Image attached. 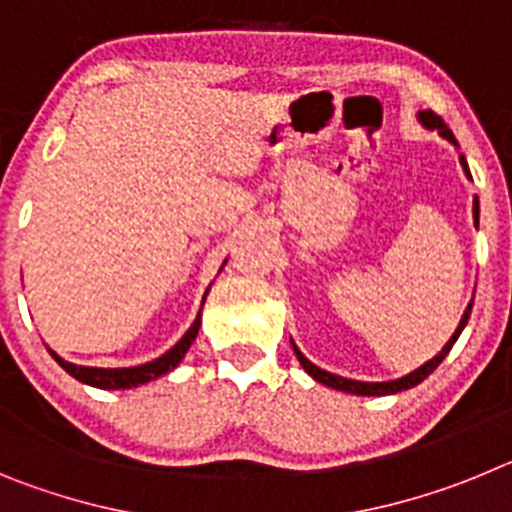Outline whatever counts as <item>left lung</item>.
<instances>
[{
    "label": "left lung",
    "mask_w": 512,
    "mask_h": 512,
    "mask_svg": "<svg viewBox=\"0 0 512 512\" xmlns=\"http://www.w3.org/2000/svg\"><path fill=\"white\" fill-rule=\"evenodd\" d=\"M418 122H420V125H423V128H428V130H438V135H441V138H446V140H449V143H454V146L459 148V143H456L454 133H451V130L446 128V122H443L441 117L436 115V112H431V110H423V112H418ZM459 164H461V169H464V174H467L469 179H472V174H469V164H467V158H464V156H459ZM472 212H474V223H479V200H477V197H474V207H472ZM472 302H474V297H472ZM472 302H469V305H467V310H464V315H461L459 325H456V330H454V336H451L449 341H446V346H443L441 351H438V354L433 356L431 361H425L423 366H418V369H415V372L405 374V377H400V379H392V382H359V379H346V377H338V374H330V372H325V369H320V366H315V364H312V361L307 359L305 354H302L300 348L295 346V341H292V348H295V354H297V359H300L302 369H305V372L310 374V377L315 379V382L325 384V387H333V390L351 392V395H364V397L397 395V392H402V390H410V387H415V384H420V382H423V379L428 377V374H433V369H436V366L441 364V361L446 359V356H449L451 346H454V343H456V338L461 336V330L467 328V323H469V315H472Z\"/></svg>",
    "instance_id": "1"
}]
</instances>
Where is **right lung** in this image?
Masks as SVG:
<instances>
[{
    "mask_svg": "<svg viewBox=\"0 0 512 512\" xmlns=\"http://www.w3.org/2000/svg\"><path fill=\"white\" fill-rule=\"evenodd\" d=\"M225 264H228V259L223 261V266ZM223 266H220V271H223ZM207 295H210V287L205 289L202 305H205ZM200 315H202V307H200V312H197L194 323L189 325L187 333H184V336L179 338V341H176L169 351H166V354H161L158 359L146 361V364H138V366H120V369L79 366V364H71V361L61 359V356H58L53 348H48V351H51L53 359L61 364V369H66L71 377L79 379V382H84V384H89V387H99V390H130V387H138V384H146V382H153V379H158V377H164L166 372H171V369H176V366H179V361L184 359V354H187L189 346H192L194 338H197V333H200V323H202Z\"/></svg>",
    "mask_w": 512,
    "mask_h": 512,
    "instance_id": "right-lung-1",
    "label": "right lung"
}]
</instances>
